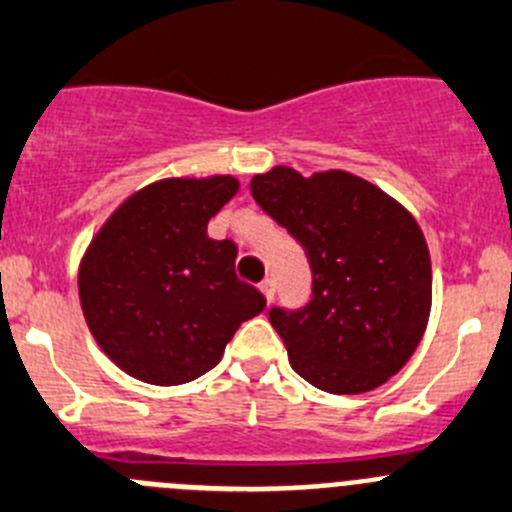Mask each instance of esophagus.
I'll return each mask as SVG.
<instances>
[{
	"label": "esophagus",
	"mask_w": 512,
	"mask_h": 512,
	"mask_svg": "<svg viewBox=\"0 0 512 512\" xmlns=\"http://www.w3.org/2000/svg\"><path fill=\"white\" fill-rule=\"evenodd\" d=\"M259 289H261V294H264L266 296V301H271V299H274V279H264V281H261V284H259Z\"/></svg>",
	"instance_id": "1"
}]
</instances>
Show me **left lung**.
<instances>
[{"label":"left lung","mask_w":512,"mask_h":512,"mask_svg":"<svg viewBox=\"0 0 512 512\" xmlns=\"http://www.w3.org/2000/svg\"><path fill=\"white\" fill-rule=\"evenodd\" d=\"M251 196L304 246L311 299L269 319L299 377L332 394L387 382L415 354L432 306L427 241L405 206L347 170L276 165Z\"/></svg>","instance_id":"obj_1"}]
</instances>
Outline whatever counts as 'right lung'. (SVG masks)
Instances as JSON below:
<instances>
[{"instance_id":"obj_1","label":"right lung","mask_w":512,"mask_h":512,"mask_svg":"<svg viewBox=\"0 0 512 512\" xmlns=\"http://www.w3.org/2000/svg\"><path fill=\"white\" fill-rule=\"evenodd\" d=\"M238 193L233 175L165 178L125 198L80 264V304L92 337L123 372L173 387L216 367L264 294L233 271L236 243L208 221Z\"/></svg>"}]
</instances>
